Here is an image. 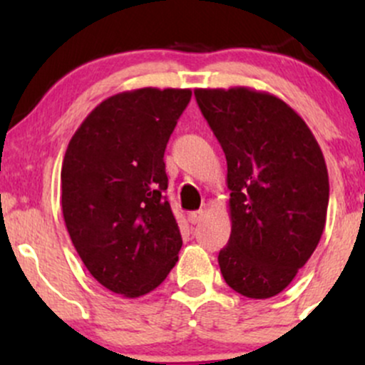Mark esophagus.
<instances>
[{"mask_svg": "<svg viewBox=\"0 0 365 365\" xmlns=\"http://www.w3.org/2000/svg\"><path fill=\"white\" fill-rule=\"evenodd\" d=\"M204 217V211H194V212H188V223L197 225L199 221H202Z\"/></svg>", "mask_w": 365, "mask_h": 365, "instance_id": "obj_1", "label": "esophagus"}]
</instances>
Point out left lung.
Listing matches in <instances>:
<instances>
[{
    "instance_id": "obj_1",
    "label": "left lung",
    "mask_w": 365,
    "mask_h": 365,
    "mask_svg": "<svg viewBox=\"0 0 365 365\" xmlns=\"http://www.w3.org/2000/svg\"><path fill=\"white\" fill-rule=\"evenodd\" d=\"M194 94L228 165L232 235L217 255L221 274L240 295L269 299L321 240L329 200L324 156L305 121L273 94L249 87Z\"/></svg>"
}]
</instances>
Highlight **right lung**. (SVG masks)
I'll return each instance as SVG.
<instances>
[{
    "instance_id": "add662e5",
    "label": "right lung",
    "mask_w": 365,
    "mask_h": 365,
    "mask_svg": "<svg viewBox=\"0 0 365 365\" xmlns=\"http://www.w3.org/2000/svg\"><path fill=\"white\" fill-rule=\"evenodd\" d=\"M190 98V89L156 87L111 96L63 158L61 211L75 250L104 288L127 299L158 288L178 261L163 158Z\"/></svg>"
}]
</instances>
